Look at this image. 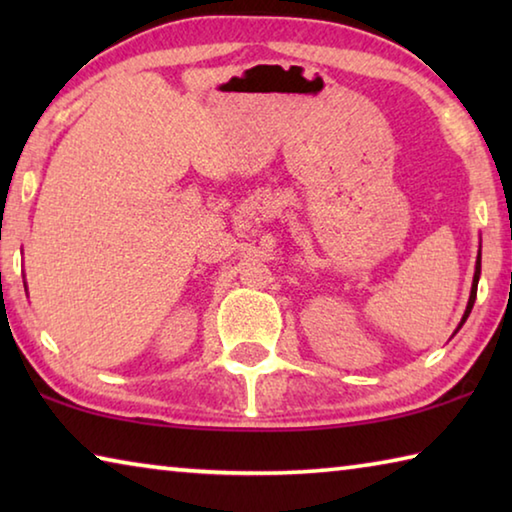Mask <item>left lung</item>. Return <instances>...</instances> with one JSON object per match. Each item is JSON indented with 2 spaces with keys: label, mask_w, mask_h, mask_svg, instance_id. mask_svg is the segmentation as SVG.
<instances>
[{
  "label": "left lung",
  "mask_w": 512,
  "mask_h": 512,
  "mask_svg": "<svg viewBox=\"0 0 512 512\" xmlns=\"http://www.w3.org/2000/svg\"><path fill=\"white\" fill-rule=\"evenodd\" d=\"M479 275H481V250H479V255H476V271H474V280H472L470 300H467L465 314H463V320H461V325H458V329L463 327V323H465V320H467V316H470V311H472V307H474V300H476V287H479Z\"/></svg>",
  "instance_id": "obj_1"
}]
</instances>
